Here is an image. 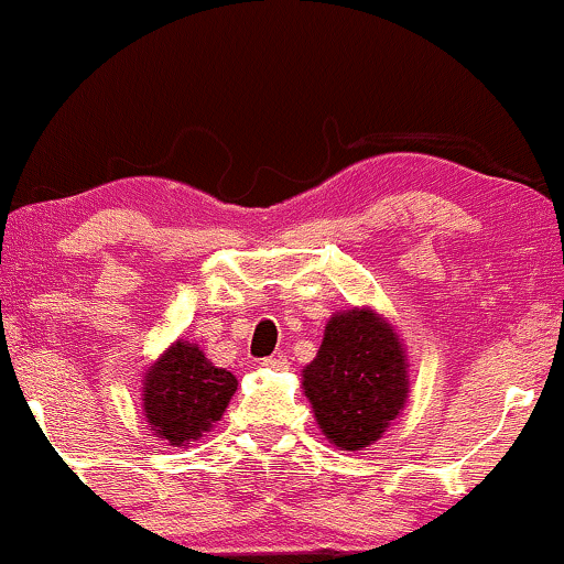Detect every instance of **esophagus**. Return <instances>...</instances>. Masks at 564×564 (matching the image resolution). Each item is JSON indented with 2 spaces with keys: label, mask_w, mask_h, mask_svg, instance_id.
I'll use <instances>...</instances> for the list:
<instances>
[{
  "label": "esophagus",
  "mask_w": 564,
  "mask_h": 564,
  "mask_svg": "<svg viewBox=\"0 0 564 564\" xmlns=\"http://www.w3.org/2000/svg\"><path fill=\"white\" fill-rule=\"evenodd\" d=\"M260 365L265 369H286L289 361H286V356H268V359H262Z\"/></svg>",
  "instance_id": "obj_1"
}]
</instances>
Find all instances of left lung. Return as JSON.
<instances>
[{"mask_svg": "<svg viewBox=\"0 0 564 564\" xmlns=\"http://www.w3.org/2000/svg\"><path fill=\"white\" fill-rule=\"evenodd\" d=\"M405 377L401 340L390 325L372 310H348L330 317L302 384L325 437L359 451L380 440L401 413Z\"/></svg>", "mask_w": 564, "mask_h": 564, "instance_id": "8db88e82", "label": "left lung"}]
</instances>
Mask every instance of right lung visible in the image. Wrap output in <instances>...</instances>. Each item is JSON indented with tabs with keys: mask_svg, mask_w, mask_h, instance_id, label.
Masks as SVG:
<instances>
[{
	"mask_svg": "<svg viewBox=\"0 0 564 564\" xmlns=\"http://www.w3.org/2000/svg\"><path fill=\"white\" fill-rule=\"evenodd\" d=\"M234 393L237 377L213 367L197 346L180 340L145 375L142 409L159 437L182 447L218 422Z\"/></svg>",
	"mask_w": 564,
	"mask_h": 564,
	"instance_id": "obj_1",
	"label": "right lung"
}]
</instances>
